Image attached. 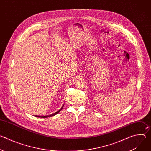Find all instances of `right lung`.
<instances>
[{
  "label": "right lung",
  "instance_id": "right-lung-1",
  "mask_svg": "<svg viewBox=\"0 0 151 151\" xmlns=\"http://www.w3.org/2000/svg\"><path fill=\"white\" fill-rule=\"evenodd\" d=\"M63 106L61 107V108L58 111H57V112H55V113H54V114H51V115H50V116H48V115H47V116H37V115H35V116H36V117H39V118H48V117H51V116H54V115H55L56 114H57L58 113H59L61 111V109H63Z\"/></svg>",
  "mask_w": 151,
  "mask_h": 151
}]
</instances>
